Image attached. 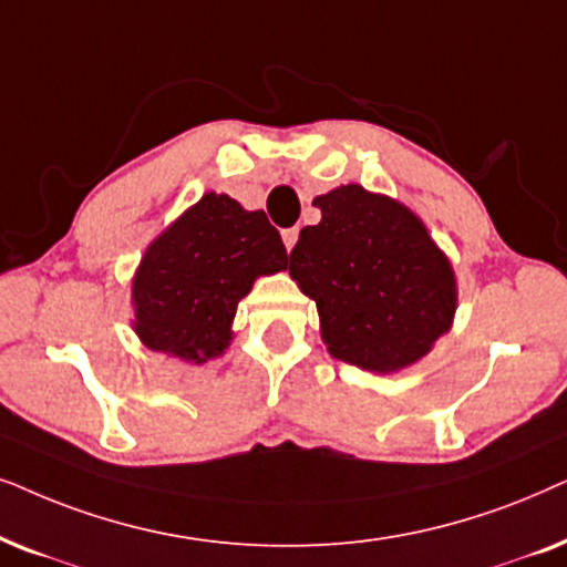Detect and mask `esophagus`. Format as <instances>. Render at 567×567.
Returning a JSON list of instances; mask_svg holds the SVG:
<instances>
[{"label":"esophagus","mask_w":567,"mask_h":567,"mask_svg":"<svg viewBox=\"0 0 567 567\" xmlns=\"http://www.w3.org/2000/svg\"><path fill=\"white\" fill-rule=\"evenodd\" d=\"M282 244H285V248H288V251H292V246L298 244V228L282 230Z\"/></svg>","instance_id":"esophagus-1"}]
</instances>
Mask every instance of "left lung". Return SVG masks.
Listing matches in <instances>:
<instances>
[{"mask_svg":"<svg viewBox=\"0 0 567 567\" xmlns=\"http://www.w3.org/2000/svg\"><path fill=\"white\" fill-rule=\"evenodd\" d=\"M290 275L316 300L331 358L394 373L425 358L456 313V277L412 209L358 184L316 196Z\"/></svg>","mask_w":567,"mask_h":567,"instance_id":"1","label":"left lung"}]
</instances>
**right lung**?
<instances>
[{
    "label": "right lung",
    "mask_w": 567,
    "mask_h": 567,
    "mask_svg": "<svg viewBox=\"0 0 567 567\" xmlns=\"http://www.w3.org/2000/svg\"><path fill=\"white\" fill-rule=\"evenodd\" d=\"M288 269L275 225L209 192L147 246L132 282L134 331L150 350L207 362L228 350L240 298Z\"/></svg>",
    "instance_id": "1"
}]
</instances>
